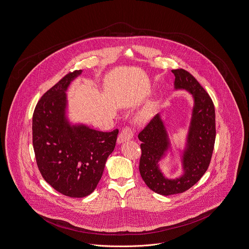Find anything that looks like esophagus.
<instances>
[{
    "label": "esophagus",
    "instance_id": "obj_1",
    "mask_svg": "<svg viewBox=\"0 0 249 249\" xmlns=\"http://www.w3.org/2000/svg\"><path fill=\"white\" fill-rule=\"evenodd\" d=\"M133 136H134V132L132 131L131 128H129V127L124 128L117 138V144H121L125 141L131 140L133 138Z\"/></svg>",
    "mask_w": 249,
    "mask_h": 249
}]
</instances>
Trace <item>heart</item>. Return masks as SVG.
<instances>
[{"label": "heart", "instance_id": "heart-1", "mask_svg": "<svg viewBox=\"0 0 249 249\" xmlns=\"http://www.w3.org/2000/svg\"><path fill=\"white\" fill-rule=\"evenodd\" d=\"M154 106H155L154 104H149L143 111L140 112V114H139L140 118H141V119H146V118H148V117L151 115L153 110H154Z\"/></svg>", "mask_w": 249, "mask_h": 249}]
</instances>
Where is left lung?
<instances>
[{"instance_id":"8db88e82","label":"left lung","mask_w":249,"mask_h":249,"mask_svg":"<svg viewBox=\"0 0 249 249\" xmlns=\"http://www.w3.org/2000/svg\"><path fill=\"white\" fill-rule=\"evenodd\" d=\"M172 72L175 75L174 89L187 91L193 100L184 148L178 151L182 173L169 178L160 167L174 148L160 113L138 135L142 142L141 178L152 191L163 196L183 193L200 179L210 163L216 138L215 108L208 93L188 71L178 69Z\"/></svg>"}]
</instances>
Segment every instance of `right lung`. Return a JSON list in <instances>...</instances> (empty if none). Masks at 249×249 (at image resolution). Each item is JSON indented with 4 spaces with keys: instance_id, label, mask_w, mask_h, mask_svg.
Wrapping results in <instances>:
<instances>
[{
    "instance_id": "obj_1",
    "label": "right lung",
    "mask_w": 249,
    "mask_h": 249,
    "mask_svg": "<svg viewBox=\"0 0 249 249\" xmlns=\"http://www.w3.org/2000/svg\"><path fill=\"white\" fill-rule=\"evenodd\" d=\"M82 71L67 74L39 100L32 117V143L44 179L56 191L83 197L96 188L118 130L100 132L69 118L67 90Z\"/></svg>"
}]
</instances>
